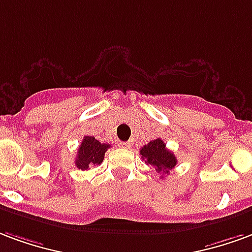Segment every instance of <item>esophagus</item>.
<instances>
[{"instance_id":"34e87169","label":"esophagus","mask_w":252,"mask_h":252,"mask_svg":"<svg viewBox=\"0 0 252 252\" xmlns=\"http://www.w3.org/2000/svg\"><path fill=\"white\" fill-rule=\"evenodd\" d=\"M119 146L124 149H130L131 144H130V142H119Z\"/></svg>"}]
</instances>
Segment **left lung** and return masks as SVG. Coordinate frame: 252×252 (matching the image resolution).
<instances>
[{"label": "left lung", "instance_id": "obj_1", "mask_svg": "<svg viewBox=\"0 0 252 252\" xmlns=\"http://www.w3.org/2000/svg\"><path fill=\"white\" fill-rule=\"evenodd\" d=\"M139 153L145 162L153 165L158 173L168 174L169 170H172L177 164V158L170 150L166 149V145L161 138L150 141L148 145L141 148Z\"/></svg>", "mask_w": 252, "mask_h": 252}]
</instances>
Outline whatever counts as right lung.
Here are the masks:
<instances>
[{
    "label": "right lung",
    "instance_id": "obj_1",
    "mask_svg": "<svg viewBox=\"0 0 252 252\" xmlns=\"http://www.w3.org/2000/svg\"><path fill=\"white\" fill-rule=\"evenodd\" d=\"M108 148H110V145L99 142L98 139H95V137H91V135L84 137L78 149L75 165L82 170H87L91 166L100 165L104 158V153L107 152Z\"/></svg>",
    "mask_w": 252,
    "mask_h": 252
}]
</instances>
